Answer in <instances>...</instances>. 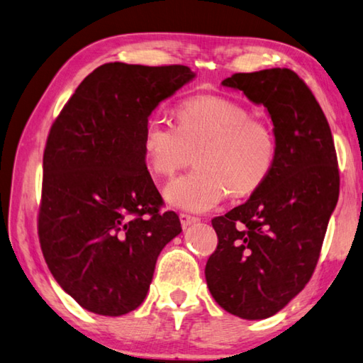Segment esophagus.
I'll return each instance as SVG.
<instances>
[{"label": "esophagus", "mask_w": 363, "mask_h": 363, "mask_svg": "<svg viewBox=\"0 0 363 363\" xmlns=\"http://www.w3.org/2000/svg\"><path fill=\"white\" fill-rule=\"evenodd\" d=\"M179 219H181V225H182V227H189V225H192V223L200 220L196 216H190V214H187V213H181V214H179Z\"/></svg>", "instance_id": "esophagus-1"}]
</instances>
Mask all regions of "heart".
<instances>
[{"instance_id":"1","label":"heart","mask_w":363,"mask_h":363,"mask_svg":"<svg viewBox=\"0 0 363 363\" xmlns=\"http://www.w3.org/2000/svg\"><path fill=\"white\" fill-rule=\"evenodd\" d=\"M195 152L196 168L164 187L176 208L208 211L223 196L254 194L274 167L278 141L265 118L217 95H196L176 109V125L150 118L143 131V154L154 174L171 176Z\"/></svg>"}]
</instances>
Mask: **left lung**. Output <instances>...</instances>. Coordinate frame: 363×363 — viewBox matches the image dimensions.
<instances>
[{
    "label": "left lung",
    "instance_id": "left-lung-1",
    "mask_svg": "<svg viewBox=\"0 0 363 363\" xmlns=\"http://www.w3.org/2000/svg\"><path fill=\"white\" fill-rule=\"evenodd\" d=\"M222 84L268 109L278 152L263 186L211 220L217 247L204 276L225 311L265 319L305 289L318 265L340 195L337 150L324 111L292 69L236 72Z\"/></svg>",
    "mask_w": 363,
    "mask_h": 363
}]
</instances>
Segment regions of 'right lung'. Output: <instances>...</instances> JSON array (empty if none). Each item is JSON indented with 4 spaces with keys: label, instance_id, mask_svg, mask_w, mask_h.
<instances>
[{
    "label": "right lung",
    "instance_id": "right-lung-1",
    "mask_svg": "<svg viewBox=\"0 0 363 363\" xmlns=\"http://www.w3.org/2000/svg\"><path fill=\"white\" fill-rule=\"evenodd\" d=\"M195 74L184 65L104 63L52 123L43 157L38 236L52 276L101 315L146 298L157 257L182 232L143 154L152 111Z\"/></svg>",
    "mask_w": 363,
    "mask_h": 363
}]
</instances>
